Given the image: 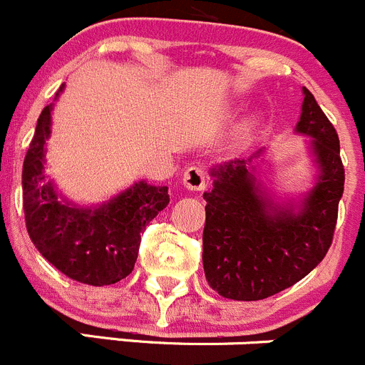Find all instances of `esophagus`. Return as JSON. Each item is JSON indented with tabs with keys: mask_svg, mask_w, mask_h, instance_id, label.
<instances>
[{
	"mask_svg": "<svg viewBox=\"0 0 365 365\" xmlns=\"http://www.w3.org/2000/svg\"><path fill=\"white\" fill-rule=\"evenodd\" d=\"M183 185L190 190H203L207 187V169L203 165H190L183 173Z\"/></svg>",
	"mask_w": 365,
	"mask_h": 365,
	"instance_id": "obj_1",
	"label": "esophagus"
}]
</instances>
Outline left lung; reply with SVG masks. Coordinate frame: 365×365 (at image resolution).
Returning a JSON list of instances; mask_svg holds the SVG:
<instances>
[{
  "instance_id": "left-lung-1",
  "label": "left lung",
  "mask_w": 365,
  "mask_h": 365,
  "mask_svg": "<svg viewBox=\"0 0 365 365\" xmlns=\"http://www.w3.org/2000/svg\"><path fill=\"white\" fill-rule=\"evenodd\" d=\"M299 133L312 137L321 175L299 212L274 207L260 192L247 160L212 169L214 189L205 192L203 267L208 285L237 302L278 294L305 278L328 253L344 192L339 135L309 88Z\"/></svg>"
}]
</instances>
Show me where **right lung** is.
<instances>
[{
    "mask_svg": "<svg viewBox=\"0 0 365 365\" xmlns=\"http://www.w3.org/2000/svg\"><path fill=\"white\" fill-rule=\"evenodd\" d=\"M49 121L51 105L38 115L23 164V210L28 235L38 253L66 277L96 287L118 284L133 271L140 233L168 207V187L139 182L100 208L62 203L42 175Z\"/></svg>",
    "mask_w": 365,
    "mask_h": 365,
    "instance_id": "1",
    "label": "right lung"
}]
</instances>
